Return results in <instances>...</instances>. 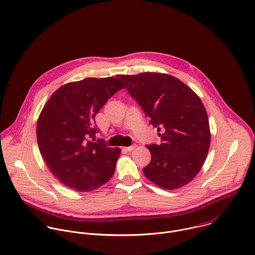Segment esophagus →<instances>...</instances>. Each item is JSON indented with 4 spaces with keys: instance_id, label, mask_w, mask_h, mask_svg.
I'll return each instance as SVG.
<instances>
[{
    "instance_id": "34e87169",
    "label": "esophagus",
    "mask_w": 255,
    "mask_h": 255,
    "mask_svg": "<svg viewBox=\"0 0 255 255\" xmlns=\"http://www.w3.org/2000/svg\"><path fill=\"white\" fill-rule=\"evenodd\" d=\"M137 147V145L136 144H133L132 146H129V147H126L125 149H126V151H128V152H131V151H133L135 148Z\"/></svg>"
}]
</instances>
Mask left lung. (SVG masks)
Wrapping results in <instances>:
<instances>
[{
    "mask_svg": "<svg viewBox=\"0 0 255 255\" xmlns=\"http://www.w3.org/2000/svg\"><path fill=\"white\" fill-rule=\"evenodd\" d=\"M118 78L160 132L161 144L147 145L151 162L143 169L144 175L165 190L187 185L202 169L211 144L209 118L202 100L169 74L143 72Z\"/></svg>",
    "mask_w": 255,
    "mask_h": 255,
    "instance_id": "8db88e82",
    "label": "left lung"
}]
</instances>
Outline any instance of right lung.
I'll return each mask as SVG.
<instances>
[{"label": "right lung", "instance_id": "add662e5", "mask_svg": "<svg viewBox=\"0 0 255 255\" xmlns=\"http://www.w3.org/2000/svg\"><path fill=\"white\" fill-rule=\"evenodd\" d=\"M124 85L116 77L86 78L59 87L42 108L37 144L51 173L64 186L91 192L114 174L121 149L95 141V115Z\"/></svg>", "mask_w": 255, "mask_h": 255}]
</instances>
